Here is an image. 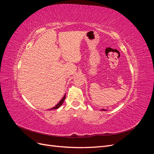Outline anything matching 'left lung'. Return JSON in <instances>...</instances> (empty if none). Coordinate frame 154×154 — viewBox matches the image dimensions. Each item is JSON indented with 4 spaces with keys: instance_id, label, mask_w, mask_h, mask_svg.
<instances>
[{
    "instance_id": "obj_1",
    "label": "left lung",
    "mask_w": 154,
    "mask_h": 154,
    "mask_svg": "<svg viewBox=\"0 0 154 154\" xmlns=\"http://www.w3.org/2000/svg\"><path fill=\"white\" fill-rule=\"evenodd\" d=\"M101 110H106V109H101Z\"/></svg>"
}]
</instances>
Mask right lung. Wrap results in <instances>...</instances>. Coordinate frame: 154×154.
<instances>
[{
	"mask_svg": "<svg viewBox=\"0 0 154 154\" xmlns=\"http://www.w3.org/2000/svg\"><path fill=\"white\" fill-rule=\"evenodd\" d=\"M65 99H66V94L64 95V96H63V98H62L61 100L60 101V102H59V103H58L57 105H56V106H54V107H53L52 109H50L49 110H53V109H58L59 107L63 104V101H64Z\"/></svg>",
	"mask_w": 154,
	"mask_h": 154,
	"instance_id": "1",
	"label": "right lung"
}]
</instances>
